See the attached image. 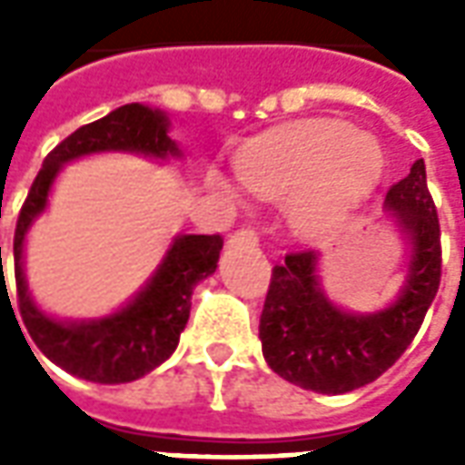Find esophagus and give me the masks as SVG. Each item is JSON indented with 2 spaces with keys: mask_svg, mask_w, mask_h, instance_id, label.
<instances>
[{
  "mask_svg": "<svg viewBox=\"0 0 465 465\" xmlns=\"http://www.w3.org/2000/svg\"><path fill=\"white\" fill-rule=\"evenodd\" d=\"M232 243H246V246H256V243H259V233L253 232V229H239V232H233Z\"/></svg>",
  "mask_w": 465,
  "mask_h": 465,
  "instance_id": "esophagus-1",
  "label": "esophagus"
}]
</instances>
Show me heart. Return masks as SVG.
Masks as SVG:
<instances>
[{"label": "heart", "instance_id": "1", "mask_svg": "<svg viewBox=\"0 0 465 465\" xmlns=\"http://www.w3.org/2000/svg\"><path fill=\"white\" fill-rule=\"evenodd\" d=\"M383 172V152L366 134L343 122H313L256 142L236 156L239 182L262 196L293 194L289 216L303 236H319L346 222L373 192ZM219 192L233 196L222 173H212Z\"/></svg>", "mask_w": 465, "mask_h": 465}]
</instances>
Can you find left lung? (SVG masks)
Instances as JSON below:
<instances>
[{
  "instance_id": "left-lung-1",
  "label": "left lung",
  "mask_w": 465,
  "mask_h": 465,
  "mask_svg": "<svg viewBox=\"0 0 465 465\" xmlns=\"http://www.w3.org/2000/svg\"><path fill=\"white\" fill-rule=\"evenodd\" d=\"M386 209L413 246L406 283L389 309H336L319 286V256L312 249L289 252L272 269L259 339L266 363L289 383L316 393H349L389 371L419 333L440 283V226L423 159L391 186Z\"/></svg>"
}]
</instances>
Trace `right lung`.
<instances>
[{
  "label": "right lung",
  "instance_id": "1",
  "mask_svg": "<svg viewBox=\"0 0 465 465\" xmlns=\"http://www.w3.org/2000/svg\"><path fill=\"white\" fill-rule=\"evenodd\" d=\"M166 129L169 119L159 109L143 104H124L104 119L79 126L46 153L16 219L15 279L22 322L36 349L52 363L79 379L94 383H126L142 379L169 359L189 322L193 286L216 272L223 239L219 233L176 236L159 272L122 312L99 322H54L36 309L26 292L22 266L26 229L45 212L46 196L62 163L94 152H136L162 159L169 153L176 156L179 149L169 139Z\"/></svg>",
  "mask_w": 465,
  "mask_h": 465
}]
</instances>
